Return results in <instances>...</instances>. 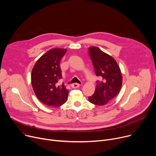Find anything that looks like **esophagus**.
<instances>
[{"mask_svg": "<svg viewBox=\"0 0 156 156\" xmlns=\"http://www.w3.org/2000/svg\"><path fill=\"white\" fill-rule=\"evenodd\" d=\"M79 86H80V84H77V83L73 84H72V85H71V87H72V88H77V87H79Z\"/></svg>", "mask_w": 156, "mask_h": 156, "instance_id": "1", "label": "esophagus"}]
</instances>
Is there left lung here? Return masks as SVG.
I'll return each instance as SVG.
<instances>
[{"instance_id":"left-lung-1","label":"left lung","mask_w":156,"mask_h":156,"mask_svg":"<svg viewBox=\"0 0 156 156\" xmlns=\"http://www.w3.org/2000/svg\"><path fill=\"white\" fill-rule=\"evenodd\" d=\"M89 56L93 62L96 76L100 80L93 96L89 97V101L98 106H104L118 94L123 78L120 67L111 55L99 48H89Z\"/></svg>"}]
</instances>
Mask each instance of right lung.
I'll return each instance as SVG.
<instances>
[{"label": "right lung", "instance_id": "1", "mask_svg": "<svg viewBox=\"0 0 156 156\" xmlns=\"http://www.w3.org/2000/svg\"><path fill=\"white\" fill-rule=\"evenodd\" d=\"M67 49L53 48L37 60L31 72V84L35 95L45 105L58 107L67 101L69 90L63 84L58 86L62 78L60 62Z\"/></svg>", "mask_w": 156, "mask_h": 156}]
</instances>
